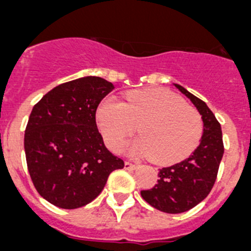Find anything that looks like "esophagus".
Instances as JSON below:
<instances>
[{"label":"esophagus","instance_id":"obj_1","mask_svg":"<svg viewBox=\"0 0 251 251\" xmlns=\"http://www.w3.org/2000/svg\"><path fill=\"white\" fill-rule=\"evenodd\" d=\"M137 168V165L131 164V162L125 161V170H135Z\"/></svg>","mask_w":251,"mask_h":251}]
</instances>
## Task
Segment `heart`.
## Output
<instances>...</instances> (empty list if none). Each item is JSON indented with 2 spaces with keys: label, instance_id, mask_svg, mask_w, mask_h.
<instances>
[{
  "label": "heart",
  "instance_id": "obj_1",
  "mask_svg": "<svg viewBox=\"0 0 251 251\" xmlns=\"http://www.w3.org/2000/svg\"><path fill=\"white\" fill-rule=\"evenodd\" d=\"M96 121L112 151L119 150L139 125L141 137L131 141L125 151L131 156L152 157L160 164L189 156L204 130L201 115L179 96L161 89L130 92L125 102L103 99L96 109Z\"/></svg>",
  "mask_w": 251,
  "mask_h": 251
}]
</instances>
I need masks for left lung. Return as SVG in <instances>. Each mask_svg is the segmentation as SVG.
<instances>
[{
	"mask_svg": "<svg viewBox=\"0 0 251 251\" xmlns=\"http://www.w3.org/2000/svg\"><path fill=\"white\" fill-rule=\"evenodd\" d=\"M175 87L195 105L204 123L200 145L184 161L162 168L157 184L150 190H142L148 204L162 213L180 214L201 202L213 189L219 165L224 155L221 126L215 115L202 100L180 85Z\"/></svg>",
	"mask_w": 251,
	"mask_h": 251,
	"instance_id": "left-lung-1",
	"label": "left lung"
}]
</instances>
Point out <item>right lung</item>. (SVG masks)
Masks as SVG:
<instances>
[{"label": "right lung", "mask_w": 251, "mask_h": 251, "mask_svg": "<svg viewBox=\"0 0 251 251\" xmlns=\"http://www.w3.org/2000/svg\"><path fill=\"white\" fill-rule=\"evenodd\" d=\"M112 90L109 81L87 76L61 83L33 106L25 131L27 169L37 193L55 206H85L124 168L96 125L99 103Z\"/></svg>", "instance_id": "add662e5"}]
</instances>
